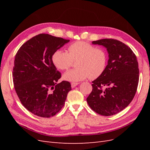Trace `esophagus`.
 Segmentation results:
<instances>
[{
	"instance_id": "1",
	"label": "esophagus",
	"mask_w": 150,
	"mask_h": 150,
	"mask_svg": "<svg viewBox=\"0 0 150 150\" xmlns=\"http://www.w3.org/2000/svg\"><path fill=\"white\" fill-rule=\"evenodd\" d=\"M79 83H71V87H72V88H75L76 86L78 85Z\"/></svg>"
}]
</instances>
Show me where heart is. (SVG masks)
<instances>
[{
	"label": "heart",
	"mask_w": 150,
	"mask_h": 150,
	"mask_svg": "<svg viewBox=\"0 0 150 150\" xmlns=\"http://www.w3.org/2000/svg\"><path fill=\"white\" fill-rule=\"evenodd\" d=\"M68 53L57 50L53 54L52 60L57 69L65 71L71 66L72 61L78 68L70 70L63 75V79L77 82L89 78L96 79L101 76L107 64V54L103 49L96 48L86 42L76 41L70 44Z\"/></svg>",
	"instance_id": "obj_1"
}]
</instances>
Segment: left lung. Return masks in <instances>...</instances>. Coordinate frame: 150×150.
I'll return each mask as SVG.
<instances>
[{
  "label": "left lung",
  "mask_w": 150,
  "mask_h": 150,
  "mask_svg": "<svg viewBox=\"0 0 150 150\" xmlns=\"http://www.w3.org/2000/svg\"><path fill=\"white\" fill-rule=\"evenodd\" d=\"M101 45L109 54L103 74L93 81V90L86 99L99 115L112 116L123 110L133 100L139 82L137 56L125 44L113 39L93 41Z\"/></svg>",
  "instance_id": "left-lung-1"
}]
</instances>
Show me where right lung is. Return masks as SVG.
I'll return each instance as SVG.
<instances>
[{
	"label": "right lung",
	"mask_w": 150,
	"mask_h": 150,
	"mask_svg": "<svg viewBox=\"0 0 150 150\" xmlns=\"http://www.w3.org/2000/svg\"><path fill=\"white\" fill-rule=\"evenodd\" d=\"M69 42L40 34L25 42L16 54L12 72L16 92L22 105L36 116L52 117L64 105L71 85L66 81L57 84L61 74L52 57Z\"/></svg>",
	"instance_id": "right-lung-1"
}]
</instances>
